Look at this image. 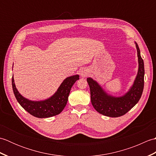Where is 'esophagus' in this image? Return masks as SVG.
<instances>
[{"label": "esophagus", "instance_id": "34e87169", "mask_svg": "<svg viewBox=\"0 0 156 156\" xmlns=\"http://www.w3.org/2000/svg\"><path fill=\"white\" fill-rule=\"evenodd\" d=\"M80 75L82 77H86V76L88 75V71L86 69H82L80 70Z\"/></svg>", "mask_w": 156, "mask_h": 156}]
</instances>
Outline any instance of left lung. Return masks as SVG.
<instances>
[{
	"label": "left lung",
	"mask_w": 156,
	"mask_h": 156,
	"mask_svg": "<svg viewBox=\"0 0 156 156\" xmlns=\"http://www.w3.org/2000/svg\"><path fill=\"white\" fill-rule=\"evenodd\" d=\"M137 51L139 69L130 90L121 97L108 95L97 82L91 78H87L90 87L92 105L99 113L111 117H118L124 115L136 105L142 95L144 87V63L140 55V50L135 43Z\"/></svg>",
	"instance_id": "left-lung-1"
}]
</instances>
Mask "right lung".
Returning a JSON list of instances; mask_svg holds the SVG:
<instances>
[{
    "label": "right lung",
    "mask_w": 156,
    "mask_h": 156,
    "mask_svg": "<svg viewBox=\"0 0 156 156\" xmlns=\"http://www.w3.org/2000/svg\"><path fill=\"white\" fill-rule=\"evenodd\" d=\"M78 80L79 75L66 78L51 97L42 101H31L22 97L16 88L13 77L12 87L16 99L25 111L35 117L48 118L57 115L63 111L67 104L72 87Z\"/></svg>",
    "instance_id": "add662e5"
}]
</instances>
